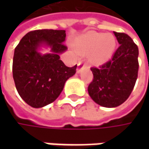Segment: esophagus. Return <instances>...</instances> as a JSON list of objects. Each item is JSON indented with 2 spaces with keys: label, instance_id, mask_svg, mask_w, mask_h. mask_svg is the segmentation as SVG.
Here are the masks:
<instances>
[{
  "label": "esophagus",
  "instance_id": "obj_1",
  "mask_svg": "<svg viewBox=\"0 0 149 149\" xmlns=\"http://www.w3.org/2000/svg\"><path fill=\"white\" fill-rule=\"evenodd\" d=\"M84 66H86V64H84L83 62H79V63L78 64V69H77L78 73H79L80 70H81L83 67H84Z\"/></svg>",
  "mask_w": 149,
  "mask_h": 149
}]
</instances>
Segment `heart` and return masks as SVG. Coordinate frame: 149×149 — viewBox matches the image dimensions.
Returning <instances> with one entry per match:
<instances>
[{"label":"heart","mask_w":149,"mask_h":149,"mask_svg":"<svg viewBox=\"0 0 149 149\" xmlns=\"http://www.w3.org/2000/svg\"><path fill=\"white\" fill-rule=\"evenodd\" d=\"M116 46L115 38L104 33L90 32L81 38L77 43L78 50L80 53L89 54V60L95 65H102L113 55Z\"/></svg>","instance_id":"1"}]
</instances>
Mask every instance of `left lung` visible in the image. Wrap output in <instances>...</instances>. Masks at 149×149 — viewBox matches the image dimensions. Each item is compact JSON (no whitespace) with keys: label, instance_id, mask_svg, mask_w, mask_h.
<instances>
[{"label":"left lung","instance_id":"obj_1","mask_svg":"<svg viewBox=\"0 0 149 149\" xmlns=\"http://www.w3.org/2000/svg\"><path fill=\"white\" fill-rule=\"evenodd\" d=\"M119 47L112 60L100 66L92 67L94 79L88 92L96 104L114 108L125 102L134 87L139 72V48L125 33L113 31Z\"/></svg>","mask_w":149,"mask_h":149}]
</instances>
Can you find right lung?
Instances as JSON below:
<instances>
[{
  "instance_id": "obj_1",
  "label": "right lung",
  "mask_w": 149,
  "mask_h": 149,
  "mask_svg": "<svg viewBox=\"0 0 149 149\" xmlns=\"http://www.w3.org/2000/svg\"><path fill=\"white\" fill-rule=\"evenodd\" d=\"M65 31L37 30L28 32L15 47L12 73L15 88L21 99L33 108H42L56 100L66 80L73 76L77 65L67 67L60 54L67 47L64 45ZM41 46L51 48L42 55Z\"/></svg>"
}]
</instances>
